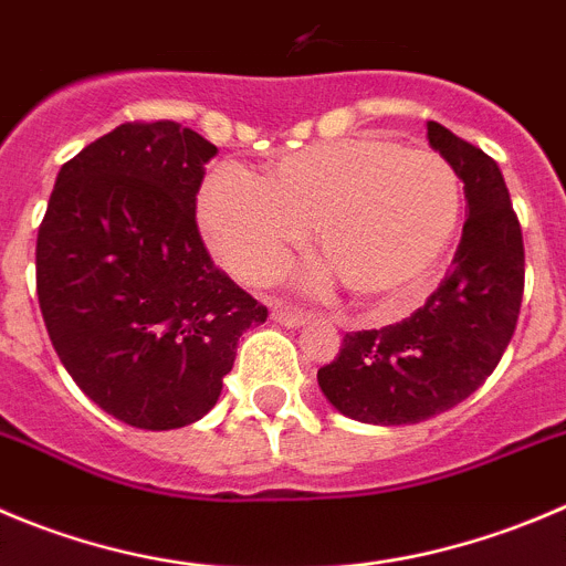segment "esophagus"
<instances>
[{"mask_svg": "<svg viewBox=\"0 0 566 566\" xmlns=\"http://www.w3.org/2000/svg\"><path fill=\"white\" fill-rule=\"evenodd\" d=\"M272 319L277 322V325L300 327L311 319V314H305V311H300V308H289V305H274Z\"/></svg>", "mask_w": 566, "mask_h": 566, "instance_id": "1", "label": "esophagus"}]
</instances>
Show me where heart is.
Returning a JSON list of instances; mask_svg holds the SVG:
<instances>
[{
    "label": "heart",
    "mask_w": 566,
    "mask_h": 566,
    "mask_svg": "<svg viewBox=\"0 0 566 566\" xmlns=\"http://www.w3.org/2000/svg\"><path fill=\"white\" fill-rule=\"evenodd\" d=\"M461 180L433 149L355 136L289 153L261 180L222 164L199 191V222L217 255L247 280L277 277L316 228L333 272L353 297L391 303L417 292L459 228Z\"/></svg>",
    "instance_id": "obj_1"
}]
</instances>
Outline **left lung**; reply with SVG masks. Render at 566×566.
<instances>
[{
    "label": "left lung",
    "mask_w": 566,
    "mask_h": 566,
    "mask_svg": "<svg viewBox=\"0 0 566 566\" xmlns=\"http://www.w3.org/2000/svg\"><path fill=\"white\" fill-rule=\"evenodd\" d=\"M428 142L464 182L470 217L428 303L380 331L347 333L316 373L344 417L413 424L459 406L503 358L525 292V247L503 171L483 149L428 122Z\"/></svg>",
    "instance_id": "8db88e82"
}]
</instances>
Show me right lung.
I'll use <instances>...</instances> for the list:
<instances>
[{
  "mask_svg": "<svg viewBox=\"0 0 566 566\" xmlns=\"http://www.w3.org/2000/svg\"><path fill=\"white\" fill-rule=\"evenodd\" d=\"M211 142L169 118L127 122L57 171L35 289L74 384L111 417L171 430L206 417L241 333L266 305L208 255L197 193Z\"/></svg>",
  "mask_w": 566,
  "mask_h": 566,
  "instance_id": "add662e5",
  "label": "right lung"
}]
</instances>
